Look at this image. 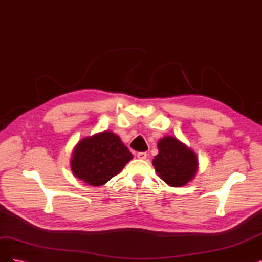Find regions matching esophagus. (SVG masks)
Returning a JSON list of instances; mask_svg holds the SVG:
<instances>
[{"mask_svg":"<svg viewBox=\"0 0 262 262\" xmlns=\"http://www.w3.org/2000/svg\"><path fill=\"white\" fill-rule=\"evenodd\" d=\"M137 156H138V158H140V160H145V158L147 157V154H146V152H140L137 154Z\"/></svg>","mask_w":262,"mask_h":262,"instance_id":"1","label":"esophagus"}]
</instances>
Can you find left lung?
<instances>
[{"label":"left lung","instance_id":"obj_1","mask_svg":"<svg viewBox=\"0 0 262 262\" xmlns=\"http://www.w3.org/2000/svg\"><path fill=\"white\" fill-rule=\"evenodd\" d=\"M158 154L152 162L154 168L170 187H184L194 179L198 171V156L177 138L166 136L157 143Z\"/></svg>","mask_w":262,"mask_h":262}]
</instances>
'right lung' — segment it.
Masks as SVG:
<instances>
[{"label":"right lung","mask_w":262,"mask_h":262,"mask_svg":"<svg viewBox=\"0 0 262 262\" xmlns=\"http://www.w3.org/2000/svg\"><path fill=\"white\" fill-rule=\"evenodd\" d=\"M132 158L121 139L106 130L78 141L70 165L75 177L89 186L100 187L117 176Z\"/></svg>","instance_id":"obj_1"}]
</instances>
